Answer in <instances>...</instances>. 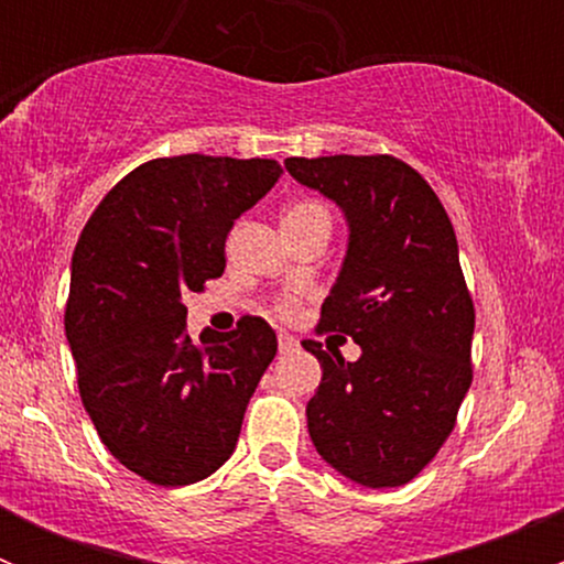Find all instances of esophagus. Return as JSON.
Wrapping results in <instances>:
<instances>
[{
	"instance_id": "esophagus-1",
	"label": "esophagus",
	"mask_w": 564,
	"mask_h": 564,
	"mask_svg": "<svg viewBox=\"0 0 564 564\" xmlns=\"http://www.w3.org/2000/svg\"><path fill=\"white\" fill-rule=\"evenodd\" d=\"M297 349H300V340L294 338V335H286V333L278 335V351H281V355H292V351Z\"/></svg>"
}]
</instances>
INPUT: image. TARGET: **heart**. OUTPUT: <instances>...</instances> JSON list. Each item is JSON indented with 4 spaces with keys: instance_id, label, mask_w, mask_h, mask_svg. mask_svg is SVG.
Instances as JSON below:
<instances>
[{
    "instance_id": "heart-1",
    "label": "heart",
    "mask_w": 564,
    "mask_h": 564,
    "mask_svg": "<svg viewBox=\"0 0 564 564\" xmlns=\"http://www.w3.org/2000/svg\"><path fill=\"white\" fill-rule=\"evenodd\" d=\"M281 224L283 231H300V229H308V226H333V215L329 209L324 207L322 202L316 198H297V202L289 204L281 215ZM275 314L278 316H292L294 314V303L289 297L278 300L275 303Z\"/></svg>"
}]
</instances>
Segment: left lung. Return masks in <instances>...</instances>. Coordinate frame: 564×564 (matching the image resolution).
Wrapping results in <instances>:
<instances>
[{
  "label": "left lung",
  "instance_id": "8db88e82",
  "mask_svg": "<svg viewBox=\"0 0 564 564\" xmlns=\"http://www.w3.org/2000/svg\"><path fill=\"white\" fill-rule=\"evenodd\" d=\"M286 172L349 220L318 333H344L362 349L346 362L303 340L322 362L305 409L311 440L349 480L403 486L445 445L471 384L475 305L456 231L434 187L392 155L289 158Z\"/></svg>",
  "mask_w": 564,
  "mask_h": 564
}]
</instances>
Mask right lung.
I'll return each instance as SVG.
<instances>
[{
	"mask_svg": "<svg viewBox=\"0 0 564 564\" xmlns=\"http://www.w3.org/2000/svg\"><path fill=\"white\" fill-rule=\"evenodd\" d=\"M283 169L267 158L141 163L106 193L73 253L65 333L78 392L111 456L155 486H187L235 453L275 329L185 333L182 297L224 275L226 237Z\"/></svg>",
	"mask_w": 564,
	"mask_h": 564,
	"instance_id": "obj_1",
	"label": "right lung"
}]
</instances>
